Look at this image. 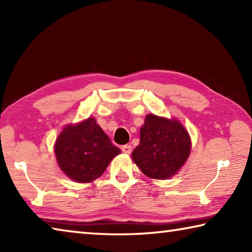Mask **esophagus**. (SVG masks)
<instances>
[{
    "instance_id": "1",
    "label": "esophagus",
    "mask_w": 252,
    "mask_h": 252,
    "mask_svg": "<svg viewBox=\"0 0 252 252\" xmlns=\"http://www.w3.org/2000/svg\"><path fill=\"white\" fill-rule=\"evenodd\" d=\"M121 150H122V152H125V153H126V155H129V153H131V151H132V148H131V146H129V144H126V146L121 147Z\"/></svg>"
}]
</instances>
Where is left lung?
<instances>
[{
  "label": "left lung",
  "instance_id": "obj_1",
  "mask_svg": "<svg viewBox=\"0 0 252 252\" xmlns=\"http://www.w3.org/2000/svg\"><path fill=\"white\" fill-rule=\"evenodd\" d=\"M190 151L189 133L177 119L148 114L132 159L147 177L168 179L186 163Z\"/></svg>",
  "mask_w": 252,
  "mask_h": 252
}]
</instances>
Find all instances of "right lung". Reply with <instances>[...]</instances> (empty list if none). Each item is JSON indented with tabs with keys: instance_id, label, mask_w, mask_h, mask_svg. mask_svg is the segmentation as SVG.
Returning <instances> with one entry per match:
<instances>
[{
	"instance_id": "obj_1",
	"label": "right lung",
	"mask_w": 252,
	"mask_h": 252,
	"mask_svg": "<svg viewBox=\"0 0 252 252\" xmlns=\"http://www.w3.org/2000/svg\"><path fill=\"white\" fill-rule=\"evenodd\" d=\"M54 153L60 169L75 182L87 183L99 178L111 160L121 153L94 118L67 125L59 134Z\"/></svg>"
}]
</instances>
